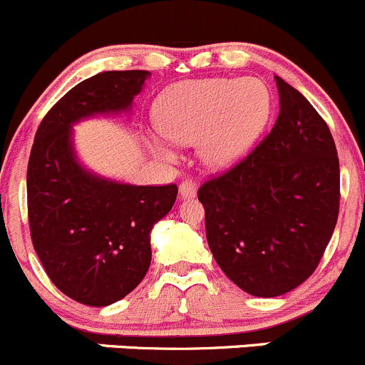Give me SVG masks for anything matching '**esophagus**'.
I'll use <instances>...</instances> for the list:
<instances>
[{
    "label": "esophagus",
    "instance_id": "esophagus-1",
    "mask_svg": "<svg viewBox=\"0 0 365 365\" xmlns=\"http://www.w3.org/2000/svg\"><path fill=\"white\" fill-rule=\"evenodd\" d=\"M179 197H181L182 200H190V198H195V197H197V186H195V184L191 181L181 182V186H179Z\"/></svg>",
    "mask_w": 365,
    "mask_h": 365
}]
</instances>
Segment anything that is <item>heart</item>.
Returning <instances> with one entry per match:
<instances>
[{
    "mask_svg": "<svg viewBox=\"0 0 365 365\" xmlns=\"http://www.w3.org/2000/svg\"><path fill=\"white\" fill-rule=\"evenodd\" d=\"M273 103L257 78L191 79L172 86L158 103V129L175 143H195L202 163L227 170L252 150L268 125ZM150 149L172 160L174 150L160 135L149 136Z\"/></svg>",
    "mask_w": 365,
    "mask_h": 365,
    "instance_id": "heart-1",
    "label": "heart"
}]
</instances>
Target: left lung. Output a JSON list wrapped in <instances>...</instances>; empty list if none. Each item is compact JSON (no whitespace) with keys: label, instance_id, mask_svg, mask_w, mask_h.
I'll return each instance as SVG.
<instances>
[{"label":"left lung","instance_id":"left-lung-1","mask_svg":"<svg viewBox=\"0 0 365 365\" xmlns=\"http://www.w3.org/2000/svg\"><path fill=\"white\" fill-rule=\"evenodd\" d=\"M272 133L232 170L198 190L205 236L222 272L245 293L275 298L319 264L339 215V158L327 122L275 76Z\"/></svg>","mask_w":365,"mask_h":365}]
</instances>
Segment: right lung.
<instances>
[{"instance_id":"1","label":"right lung","mask_w":365,"mask_h":365,"mask_svg":"<svg viewBox=\"0 0 365 365\" xmlns=\"http://www.w3.org/2000/svg\"><path fill=\"white\" fill-rule=\"evenodd\" d=\"M149 71H106L85 79L41 122L28 163L34 248L51 282L83 305L122 300L149 269L150 232L178 186H136L103 178L79 161L78 122L131 111Z\"/></svg>"}]
</instances>
